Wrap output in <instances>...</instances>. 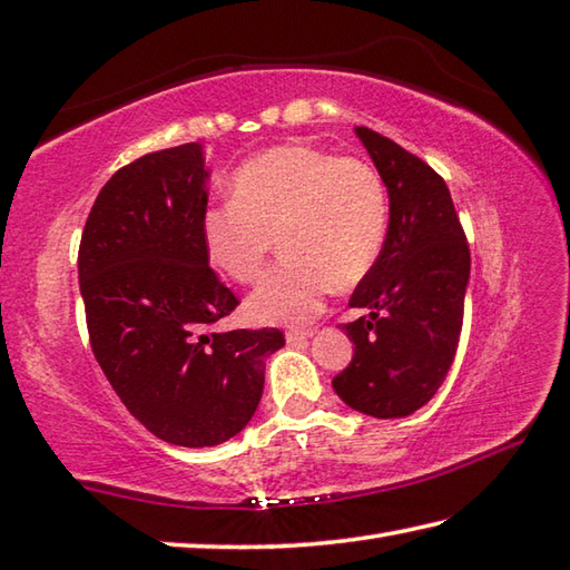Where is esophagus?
<instances>
[{"mask_svg":"<svg viewBox=\"0 0 570 570\" xmlns=\"http://www.w3.org/2000/svg\"><path fill=\"white\" fill-rule=\"evenodd\" d=\"M314 336V328H288L286 331V343H304Z\"/></svg>","mask_w":570,"mask_h":570,"instance_id":"esophagus-1","label":"esophagus"}]
</instances>
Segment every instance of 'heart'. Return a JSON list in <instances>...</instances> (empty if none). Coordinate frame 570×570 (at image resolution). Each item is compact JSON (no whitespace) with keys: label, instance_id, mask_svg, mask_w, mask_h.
<instances>
[{"label":"heart","instance_id":"obj_1","mask_svg":"<svg viewBox=\"0 0 570 570\" xmlns=\"http://www.w3.org/2000/svg\"><path fill=\"white\" fill-rule=\"evenodd\" d=\"M232 203L209 207L203 244L209 264L254 284L274 237L284 259L249 296L256 323L314 318L331 286H355L373 269L387 232L385 185L371 165L286 142L254 155L232 177Z\"/></svg>","mask_w":570,"mask_h":570}]
</instances>
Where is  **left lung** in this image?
Returning <instances> with one entry per match:
<instances>
[{"instance_id":"8db88e82","label":"left lung","mask_w":570,"mask_h":570,"mask_svg":"<svg viewBox=\"0 0 570 570\" xmlns=\"http://www.w3.org/2000/svg\"><path fill=\"white\" fill-rule=\"evenodd\" d=\"M387 187L383 252L351 296L367 311L343 326L353 361L333 377L345 405L377 420L407 417L448 377L460 343L470 247L442 177L371 128H355Z\"/></svg>"}]
</instances>
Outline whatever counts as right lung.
<instances>
[{"label":"right lung","instance_id":"1","mask_svg":"<svg viewBox=\"0 0 570 570\" xmlns=\"http://www.w3.org/2000/svg\"><path fill=\"white\" fill-rule=\"evenodd\" d=\"M205 148L142 155L110 177L86 219L78 284L100 371L145 430L215 448L247 428L278 328L212 333L237 296L209 269Z\"/></svg>","mask_w":570,"mask_h":570}]
</instances>
